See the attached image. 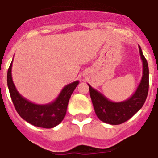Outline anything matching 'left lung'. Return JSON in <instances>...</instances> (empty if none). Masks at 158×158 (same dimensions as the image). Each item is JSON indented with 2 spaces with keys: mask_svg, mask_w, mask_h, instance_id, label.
<instances>
[{
  "mask_svg": "<svg viewBox=\"0 0 158 158\" xmlns=\"http://www.w3.org/2000/svg\"><path fill=\"white\" fill-rule=\"evenodd\" d=\"M139 49L143 62V75L136 91L130 98L121 102H114L88 84L95 113L98 118L106 123L118 125L127 121L142 108L145 102L149 85L148 66L139 46Z\"/></svg>",
  "mask_w": 158,
  "mask_h": 158,
  "instance_id": "1",
  "label": "left lung"
}]
</instances>
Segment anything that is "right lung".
Here are the masks:
<instances>
[{
  "label": "right lung",
  "mask_w": 158,
  "mask_h": 158,
  "mask_svg": "<svg viewBox=\"0 0 158 158\" xmlns=\"http://www.w3.org/2000/svg\"><path fill=\"white\" fill-rule=\"evenodd\" d=\"M12 62L7 73V85L18 114L25 121L38 127L52 128L58 125L66 116L70 96L79 82L75 81L65 86L57 99L51 103L37 105L22 97L17 91L11 75Z\"/></svg>",
  "instance_id": "add662e5"
}]
</instances>
